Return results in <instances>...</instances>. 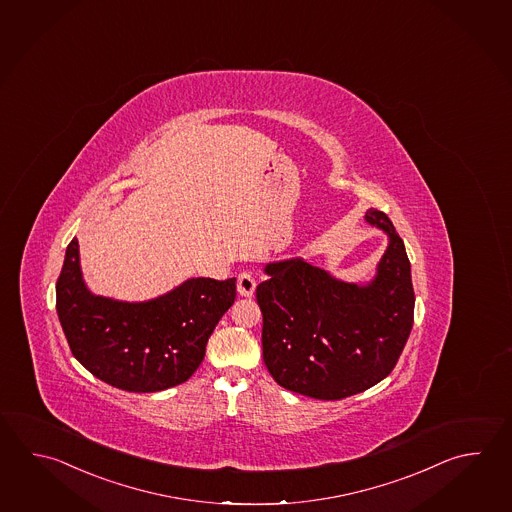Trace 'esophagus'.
Masks as SVG:
<instances>
[{
  "label": "esophagus",
  "instance_id": "obj_1",
  "mask_svg": "<svg viewBox=\"0 0 512 512\" xmlns=\"http://www.w3.org/2000/svg\"><path fill=\"white\" fill-rule=\"evenodd\" d=\"M255 277L250 272L240 273L239 279H237V290H239L242 297H251L255 293Z\"/></svg>",
  "mask_w": 512,
  "mask_h": 512
}]
</instances>
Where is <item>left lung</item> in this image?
<instances>
[{
    "mask_svg": "<svg viewBox=\"0 0 512 512\" xmlns=\"http://www.w3.org/2000/svg\"><path fill=\"white\" fill-rule=\"evenodd\" d=\"M365 220L388 237L372 281L335 279L301 257L264 266L262 357L295 394L335 401L365 392L394 370L407 345L416 297L405 244L383 211L370 208Z\"/></svg>",
    "mask_w": 512,
    "mask_h": 512,
    "instance_id": "1",
    "label": "left lung"
}]
</instances>
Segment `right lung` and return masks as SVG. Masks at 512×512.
Segmentation results:
<instances>
[{
	"mask_svg": "<svg viewBox=\"0 0 512 512\" xmlns=\"http://www.w3.org/2000/svg\"><path fill=\"white\" fill-rule=\"evenodd\" d=\"M235 281L193 277L157 299L116 301L87 288L73 239L56 282V312L71 352L94 377L127 392H160L199 368L209 335L235 301Z\"/></svg>",
	"mask_w": 512,
	"mask_h": 512,
	"instance_id": "add662e5",
	"label": "right lung"
}]
</instances>
